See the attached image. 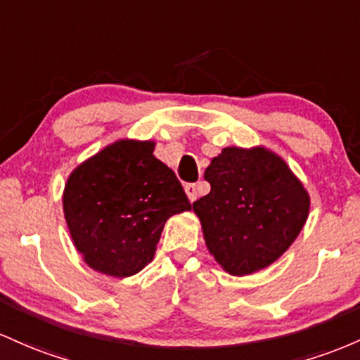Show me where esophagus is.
<instances>
[{"label": "esophagus", "mask_w": 360, "mask_h": 360, "mask_svg": "<svg viewBox=\"0 0 360 360\" xmlns=\"http://www.w3.org/2000/svg\"><path fill=\"white\" fill-rule=\"evenodd\" d=\"M185 193H187L188 200L193 202L197 199V185L195 184H187L185 185Z\"/></svg>", "instance_id": "obj_1"}]
</instances>
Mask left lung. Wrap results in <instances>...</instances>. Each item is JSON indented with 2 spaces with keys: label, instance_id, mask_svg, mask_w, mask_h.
<instances>
[{
  "label": "left lung",
  "instance_id": "left-lung-1",
  "mask_svg": "<svg viewBox=\"0 0 360 360\" xmlns=\"http://www.w3.org/2000/svg\"><path fill=\"white\" fill-rule=\"evenodd\" d=\"M204 179L211 192L192 207L209 252L231 276L274 264L308 219V192L285 161L265 148H224Z\"/></svg>",
  "mask_w": 360,
  "mask_h": 360
}]
</instances>
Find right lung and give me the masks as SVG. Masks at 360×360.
I'll return each instance as SVG.
<instances>
[{"label":"right lung","mask_w":360,"mask_h":360,"mask_svg":"<svg viewBox=\"0 0 360 360\" xmlns=\"http://www.w3.org/2000/svg\"><path fill=\"white\" fill-rule=\"evenodd\" d=\"M153 151V141H117L68 179L64 217L76 250L96 272L134 276L155 257L168 217L191 211L175 173Z\"/></svg>","instance_id":"1"}]
</instances>
